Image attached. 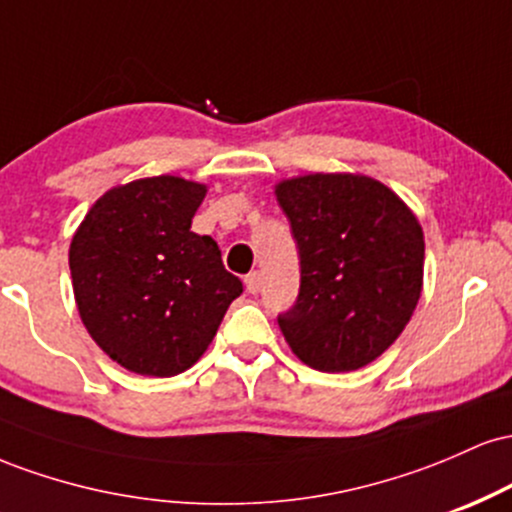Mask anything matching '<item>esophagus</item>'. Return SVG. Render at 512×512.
<instances>
[{"instance_id": "34e87169", "label": "esophagus", "mask_w": 512, "mask_h": 512, "mask_svg": "<svg viewBox=\"0 0 512 512\" xmlns=\"http://www.w3.org/2000/svg\"><path fill=\"white\" fill-rule=\"evenodd\" d=\"M260 281V272H250L245 276V289H248V293H257L260 291Z\"/></svg>"}]
</instances>
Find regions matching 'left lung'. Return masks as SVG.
<instances>
[{
    "instance_id": "left-lung-1",
    "label": "left lung",
    "mask_w": 512,
    "mask_h": 512,
    "mask_svg": "<svg viewBox=\"0 0 512 512\" xmlns=\"http://www.w3.org/2000/svg\"><path fill=\"white\" fill-rule=\"evenodd\" d=\"M301 257V289L279 327L305 366L346 373L407 327L424 284V233L383 182L315 173L276 185Z\"/></svg>"
}]
</instances>
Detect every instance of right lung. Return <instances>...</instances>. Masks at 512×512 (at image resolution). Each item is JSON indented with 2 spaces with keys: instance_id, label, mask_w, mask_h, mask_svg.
Wrapping results in <instances>:
<instances>
[{
  "instance_id": "1",
  "label": "right lung",
  "mask_w": 512,
  "mask_h": 512,
  "mask_svg": "<svg viewBox=\"0 0 512 512\" xmlns=\"http://www.w3.org/2000/svg\"><path fill=\"white\" fill-rule=\"evenodd\" d=\"M207 187L158 175L113 187L69 248L74 298L88 334L139 375L195 366L243 281L226 272L211 236L190 231Z\"/></svg>"
}]
</instances>
